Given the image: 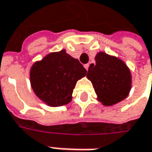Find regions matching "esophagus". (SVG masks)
Returning <instances> with one entry per match:
<instances>
[{"label": "esophagus", "instance_id": "obj_1", "mask_svg": "<svg viewBox=\"0 0 152 152\" xmlns=\"http://www.w3.org/2000/svg\"><path fill=\"white\" fill-rule=\"evenodd\" d=\"M84 67H85V69L87 71V70H88V68H89V65H88V64H86V65H84Z\"/></svg>", "mask_w": 152, "mask_h": 152}]
</instances>
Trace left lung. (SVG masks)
Wrapping results in <instances>:
<instances>
[{"label":"left lung","instance_id":"1","mask_svg":"<svg viewBox=\"0 0 152 152\" xmlns=\"http://www.w3.org/2000/svg\"><path fill=\"white\" fill-rule=\"evenodd\" d=\"M86 77L92 81L97 100L112 106L126 98L131 89V74L124 62L104 52L97 53Z\"/></svg>","mask_w":152,"mask_h":152}]
</instances>
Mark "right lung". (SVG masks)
<instances>
[{
  "label": "right lung",
  "instance_id": "right-lung-1",
  "mask_svg": "<svg viewBox=\"0 0 152 152\" xmlns=\"http://www.w3.org/2000/svg\"><path fill=\"white\" fill-rule=\"evenodd\" d=\"M86 75V70L79 60L62 50L34 63L30 70V82L39 99L49 106L60 107L71 102L76 81Z\"/></svg>",
  "mask_w": 152,
  "mask_h": 152
}]
</instances>
